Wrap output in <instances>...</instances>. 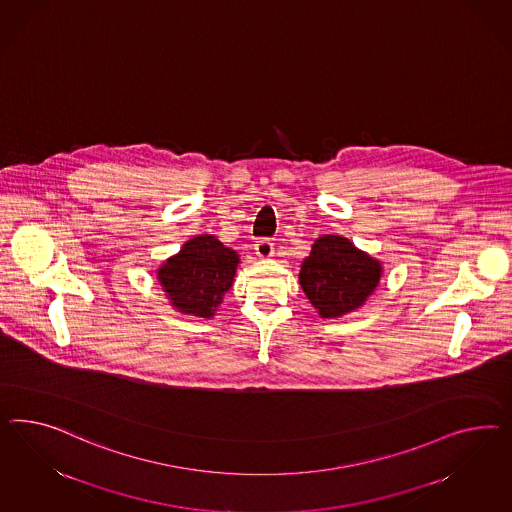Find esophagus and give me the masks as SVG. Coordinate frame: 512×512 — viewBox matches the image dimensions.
<instances>
[{
  "label": "esophagus",
  "mask_w": 512,
  "mask_h": 512,
  "mask_svg": "<svg viewBox=\"0 0 512 512\" xmlns=\"http://www.w3.org/2000/svg\"><path fill=\"white\" fill-rule=\"evenodd\" d=\"M255 253H257L261 259H270V257L274 255V244H272L270 240H266V238H261V240H257V244H255Z\"/></svg>",
  "instance_id": "esophagus-1"
}]
</instances>
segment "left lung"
I'll list each match as a JSON object with an SVG mask.
<instances>
[{"label": "left lung", "instance_id": "left-lung-1", "mask_svg": "<svg viewBox=\"0 0 512 512\" xmlns=\"http://www.w3.org/2000/svg\"><path fill=\"white\" fill-rule=\"evenodd\" d=\"M382 274V261L356 248L346 236L322 235L300 266L298 281L318 317L330 320L365 305Z\"/></svg>", "mask_w": 512, "mask_h": 512}]
</instances>
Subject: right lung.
I'll list each match as a JSON object with an SVG mask.
<instances>
[{
  "label": "right lung",
  "instance_id": "add662e5",
  "mask_svg": "<svg viewBox=\"0 0 512 512\" xmlns=\"http://www.w3.org/2000/svg\"><path fill=\"white\" fill-rule=\"evenodd\" d=\"M238 264L235 249L223 246L214 235H199L160 264L156 279L175 311L208 320L233 287Z\"/></svg>",
  "mask_w": 512,
  "mask_h": 512
}]
</instances>
